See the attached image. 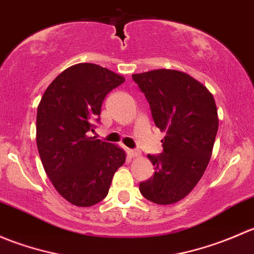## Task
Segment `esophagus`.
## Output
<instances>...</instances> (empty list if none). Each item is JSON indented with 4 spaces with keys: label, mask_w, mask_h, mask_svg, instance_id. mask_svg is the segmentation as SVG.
I'll list each match as a JSON object with an SVG mask.
<instances>
[{
    "label": "esophagus",
    "mask_w": 254,
    "mask_h": 254,
    "mask_svg": "<svg viewBox=\"0 0 254 254\" xmlns=\"http://www.w3.org/2000/svg\"><path fill=\"white\" fill-rule=\"evenodd\" d=\"M127 155L132 158H136V157H141V153L136 150H127Z\"/></svg>",
    "instance_id": "1"
}]
</instances>
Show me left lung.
<instances>
[{"label": "left lung", "mask_w": 254, "mask_h": 254, "mask_svg": "<svg viewBox=\"0 0 254 254\" xmlns=\"http://www.w3.org/2000/svg\"><path fill=\"white\" fill-rule=\"evenodd\" d=\"M161 131L163 152L148 155L155 173L140 183L147 200L170 205L186 198L198 184L211 157L219 117L209 89L178 70L158 68L132 75Z\"/></svg>", "instance_id": "obj_1"}]
</instances>
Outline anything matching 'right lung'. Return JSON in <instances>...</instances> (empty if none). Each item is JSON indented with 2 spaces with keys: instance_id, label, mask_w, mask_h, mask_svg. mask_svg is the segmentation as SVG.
Segmentation results:
<instances>
[{
  "instance_id": "1",
  "label": "right lung",
  "mask_w": 254,
  "mask_h": 254,
  "mask_svg": "<svg viewBox=\"0 0 254 254\" xmlns=\"http://www.w3.org/2000/svg\"><path fill=\"white\" fill-rule=\"evenodd\" d=\"M125 78L96 64L66 68L44 92L37 113V146L43 167L63 198L76 206L103 200L127 153L94 140L102 103Z\"/></svg>"
}]
</instances>
